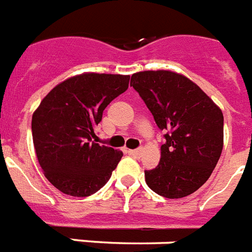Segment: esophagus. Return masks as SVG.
Instances as JSON below:
<instances>
[{
    "mask_svg": "<svg viewBox=\"0 0 252 252\" xmlns=\"http://www.w3.org/2000/svg\"><path fill=\"white\" fill-rule=\"evenodd\" d=\"M128 154L138 158H140V155H142V150H140V148H139V150H128Z\"/></svg>",
    "mask_w": 252,
    "mask_h": 252,
    "instance_id": "esophagus-1",
    "label": "esophagus"
}]
</instances>
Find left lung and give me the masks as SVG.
Instances as JSON below:
<instances>
[{"mask_svg": "<svg viewBox=\"0 0 252 252\" xmlns=\"http://www.w3.org/2000/svg\"><path fill=\"white\" fill-rule=\"evenodd\" d=\"M130 86L140 94L158 128L166 131L160 162L146 170L156 194L185 198L212 174L224 147V116L198 84L170 70L132 74Z\"/></svg>", "mask_w": 252, "mask_h": 252, "instance_id": "obj_1", "label": "left lung"}]
</instances>
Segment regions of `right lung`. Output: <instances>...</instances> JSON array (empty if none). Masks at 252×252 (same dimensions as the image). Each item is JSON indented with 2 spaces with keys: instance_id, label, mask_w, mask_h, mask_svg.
<instances>
[{
  "instance_id": "right-lung-1",
  "label": "right lung",
  "mask_w": 252,
  "mask_h": 252,
  "mask_svg": "<svg viewBox=\"0 0 252 252\" xmlns=\"http://www.w3.org/2000/svg\"><path fill=\"white\" fill-rule=\"evenodd\" d=\"M130 75L83 72L63 80L32 114V139L44 176L70 196L98 191L117 168L122 151L92 142L110 101L128 87Z\"/></svg>"
}]
</instances>
